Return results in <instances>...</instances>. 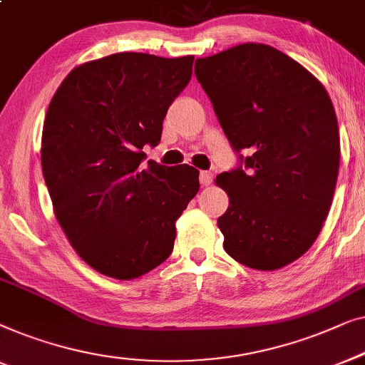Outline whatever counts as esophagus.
<instances>
[{
	"label": "esophagus",
	"mask_w": 365,
	"mask_h": 365,
	"mask_svg": "<svg viewBox=\"0 0 365 365\" xmlns=\"http://www.w3.org/2000/svg\"><path fill=\"white\" fill-rule=\"evenodd\" d=\"M213 182V175L210 172H200V183L203 185V187H208L210 183Z\"/></svg>",
	"instance_id": "34e87169"
}]
</instances>
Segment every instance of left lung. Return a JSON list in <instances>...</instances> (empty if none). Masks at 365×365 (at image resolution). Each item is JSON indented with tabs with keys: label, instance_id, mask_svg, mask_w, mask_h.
Segmentation results:
<instances>
[{
	"label": "left lung",
	"instance_id": "obj_1",
	"mask_svg": "<svg viewBox=\"0 0 365 365\" xmlns=\"http://www.w3.org/2000/svg\"><path fill=\"white\" fill-rule=\"evenodd\" d=\"M195 76L233 150H246L245 168L217 177L230 198L218 218L223 248L248 268H283L311 248L332 203L341 145L331 97L266 44L197 59Z\"/></svg>",
	"mask_w": 365,
	"mask_h": 365
}]
</instances>
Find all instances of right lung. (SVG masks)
<instances>
[{"mask_svg":"<svg viewBox=\"0 0 365 365\" xmlns=\"http://www.w3.org/2000/svg\"><path fill=\"white\" fill-rule=\"evenodd\" d=\"M193 56L117 53L74 68L53 96L41 165L54 215L101 274L135 279L173 251L175 222L200 188L198 170L148 160Z\"/></svg>","mask_w":365,"mask_h":365,"instance_id":"obj_1","label":"right lung"}]
</instances>
